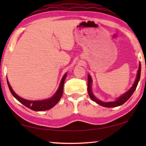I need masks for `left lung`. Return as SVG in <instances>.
Listing matches in <instances>:
<instances>
[{
	"instance_id": "left-lung-1",
	"label": "left lung",
	"mask_w": 146,
	"mask_h": 146,
	"mask_svg": "<svg viewBox=\"0 0 146 146\" xmlns=\"http://www.w3.org/2000/svg\"><path fill=\"white\" fill-rule=\"evenodd\" d=\"M140 75H141V64L139 63V69H138V71H137L136 79H135V82L132 86V87H131L128 91L126 92L125 94H123V95H121L119 98H118L116 100V101L110 102H102L100 100H98L94 96L92 92V89H91L92 78L90 76L88 75V94L90 96V98L93 101L96 102L99 105L102 106L104 107L113 108V107L119 106L122 105L123 104H124L125 102H126L127 100L131 96V95L133 94V93L134 92L135 89H136L137 84L139 82V79H140Z\"/></svg>"
}]
</instances>
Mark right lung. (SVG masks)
<instances>
[{
  "instance_id": "right-lung-1",
  "label": "right lung",
  "mask_w": 146,
  "mask_h": 146,
  "mask_svg": "<svg viewBox=\"0 0 146 146\" xmlns=\"http://www.w3.org/2000/svg\"><path fill=\"white\" fill-rule=\"evenodd\" d=\"M67 74H65L64 76L62 79L58 89V90L54 95L50 98L44 100H39V101H31V100H27L23 99L19 96L15 92L13 91V90L12 89V88L10 85V84L7 80L8 86H9V90L11 91V92L14 97L18 101H19L21 104H23V105H25V106H27L29 108L33 110L34 111H45L50 110L60 100L62 96L63 93V87H64V80L66 77Z\"/></svg>"
}]
</instances>
